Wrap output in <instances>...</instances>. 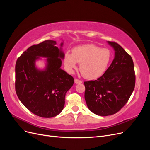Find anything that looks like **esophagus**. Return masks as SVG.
Wrapping results in <instances>:
<instances>
[{
    "label": "esophagus",
    "instance_id": "obj_1",
    "mask_svg": "<svg viewBox=\"0 0 150 150\" xmlns=\"http://www.w3.org/2000/svg\"><path fill=\"white\" fill-rule=\"evenodd\" d=\"M74 83L76 84H81V83H82V81L79 80L78 79H74Z\"/></svg>",
    "mask_w": 150,
    "mask_h": 150
}]
</instances>
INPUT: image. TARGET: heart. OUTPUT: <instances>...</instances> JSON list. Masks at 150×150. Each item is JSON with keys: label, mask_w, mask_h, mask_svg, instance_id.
I'll return each mask as SVG.
<instances>
[{"label": "heart", "mask_w": 150, "mask_h": 150, "mask_svg": "<svg viewBox=\"0 0 150 150\" xmlns=\"http://www.w3.org/2000/svg\"><path fill=\"white\" fill-rule=\"evenodd\" d=\"M110 49L101 48L93 44H84L72 50V54L66 52L64 64L67 70L72 72L80 63L79 70L85 78L96 79L107 69L111 59Z\"/></svg>", "instance_id": "1"}]
</instances>
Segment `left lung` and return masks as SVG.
Masks as SVG:
<instances>
[{
    "mask_svg": "<svg viewBox=\"0 0 150 150\" xmlns=\"http://www.w3.org/2000/svg\"><path fill=\"white\" fill-rule=\"evenodd\" d=\"M115 58L104 74L95 81L84 82V98L89 110L101 116L119 111L128 102L135 86L132 58L120 45L108 41Z\"/></svg>",
    "mask_w": 150,
    "mask_h": 150,
    "instance_id": "1",
    "label": "left lung"
}]
</instances>
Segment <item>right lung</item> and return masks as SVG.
<instances>
[{
    "label": "right lung",
    "mask_w": 150,
    "mask_h": 150,
    "mask_svg": "<svg viewBox=\"0 0 150 150\" xmlns=\"http://www.w3.org/2000/svg\"><path fill=\"white\" fill-rule=\"evenodd\" d=\"M40 57L47 58L44 70L35 66ZM64 58L62 47L56 46L55 40H47L30 46L17 59L16 92L21 103L34 115L52 117L62 111L66 93L74 84V78L61 68Z\"/></svg>",
    "instance_id": "1"
}]
</instances>
